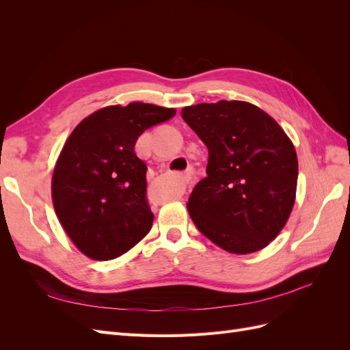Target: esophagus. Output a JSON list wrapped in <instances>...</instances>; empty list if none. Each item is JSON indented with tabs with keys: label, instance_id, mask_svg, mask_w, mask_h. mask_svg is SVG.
I'll return each mask as SVG.
<instances>
[{
	"label": "esophagus",
	"instance_id": "1",
	"mask_svg": "<svg viewBox=\"0 0 350 350\" xmlns=\"http://www.w3.org/2000/svg\"><path fill=\"white\" fill-rule=\"evenodd\" d=\"M183 181H184L185 184H188V183H189V175H188V174H184V176H183Z\"/></svg>",
	"mask_w": 350,
	"mask_h": 350
}]
</instances>
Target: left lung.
<instances>
[{"instance_id":"8db88e82","label":"left lung","mask_w":350,"mask_h":350,"mask_svg":"<svg viewBox=\"0 0 350 350\" xmlns=\"http://www.w3.org/2000/svg\"><path fill=\"white\" fill-rule=\"evenodd\" d=\"M181 113L208 149L207 176L187 203L194 225L232 254L266 248L295 204L298 157L292 140L250 102L198 103Z\"/></svg>"}]
</instances>
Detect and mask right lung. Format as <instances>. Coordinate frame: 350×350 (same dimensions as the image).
<instances>
[{
  "mask_svg": "<svg viewBox=\"0 0 350 350\" xmlns=\"http://www.w3.org/2000/svg\"><path fill=\"white\" fill-rule=\"evenodd\" d=\"M175 112L144 102L111 105L86 116L70 134L52 174V203L66 234L86 257L116 258L149 234L147 166L134 146L144 130Z\"/></svg>",
  "mask_w": 350,
  "mask_h": 350,
  "instance_id": "obj_1",
  "label": "right lung"
}]
</instances>
